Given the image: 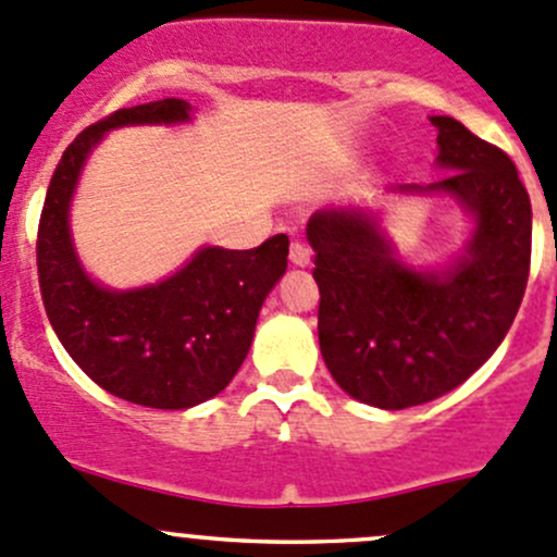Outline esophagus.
Here are the masks:
<instances>
[{"mask_svg":"<svg viewBox=\"0 0 557 557\" xmlns=\"http://www.w3.org/2000/svg\"><path fill=\"white\" fill-rule=\"evenodd\" d=\"M312 261V250L305 243H294L290 245V263L294 267H310Z\"/></svg>","mask_w":557,"mask_h":557,"instance_id":"esophagus-1","label":"esophagus"}]
</instances>
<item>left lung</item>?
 Instances as JSON below:
<instances>
[{
  "label": "left lung",
  "mask_w": 557,
  "mask_h": 557,
  "mask_svg": "<svg viewBox=\"0 0 557 557\" xmlns=\"http://www.w3.org/2000/svg\"><path fill=\"white\" fill-rule=\"evenodd\" d=\"M431 123L450 174L396 190L453 196L474 218L450 267L404 263L372 210L329 207L307 223L323 361L347 396L380 409L418 407L469 380L507 336L531 269V199L512 159L450 115Z\"/></svg>",
  "instance_id": "1"
}]
</instances>
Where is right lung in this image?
I'll return each mask as SVG.
<instances>
[{"label": "right lung", "instance_id": "add662e5", "mask_svg": "<svg viewBox=\"0 0 557 557\" xmlns=\"http://www.w3.org/2000/svg\"><path fill=\"white\" fill-rule=\"evenodd\" d=\"M185 99L126 107L64 150L37 232L42 305L72 361L107 393L153 409H188L218 396L243 367L263 299L288 267V237L252 250L201 247L156 285L112 290L91 280L70 234L83 164L110 128L190 121Z\"/></svg>", "mask_w": 557, "mask_h": 557}]
</instances>
